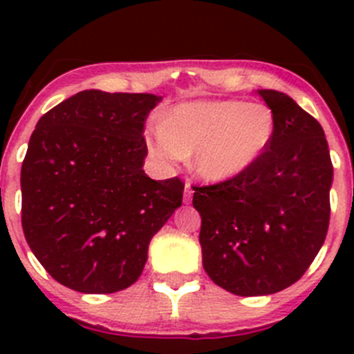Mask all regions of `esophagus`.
Here are the masks:
<instances>
[{"label": "esophagus", "instance_id": "34e87169", "mask_svg": "<svg viewBox=\"0 0 354 354\" xmlns=\"http://www.w3.org/2000/svg\"><path fill=\"white\" fill-rule=\"evenodd\" d=\"M192 196H193V186L189 183H186V186H184V204H192Z\"/></svg>", "mask_w": 354, "mask_h": 354}]
</instances>
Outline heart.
Listing matches in <instances>:
<instances>
[{"label":"heart","mask_w":354,"mask_h":354,"mask_svg":"<svg viewBox=\"0 0 354 354\" xmlns=\"http://www.w3.org/2000/svg\"><path fill=\"white\" fill-rule=\"evenodd\" d=\"M274 115L262 102L195 101L167 111L147 131L150 156L174 168L192 154V170L205 183H227L255 165L270 149Z\"/></svg>","instance_id":"obj_1"}]
</instances>
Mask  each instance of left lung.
<instances>
[{
    "label": "left lung",
    "mask_w": 354,
    "mask_h": 354,
    "mask_svg": "<svg viewBox=\"0 0 354 354\" xmlns=\"http://www.w3.org/2000/svg\"><path fill=\"white\" fill-rule=\"evenodd\" d=\"M257 93L274 115L270 149L243 175L193 195L205 273L237 296L298 282L330 223L333 165L323 127L287 93Z\"/></svg>",
    "instance_id": "obj_1"
}]
</instances>
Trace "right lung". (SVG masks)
Returning <instances> with one entry per match:
<instances>
[{
    "label": "right lung",
    "instance_id": "obj_1",
    "mask_svg": "<svg viewBox=\"0 0 354 354\" xmlns=\"http://www.w3.org/2000/svg\"><path fill=\"white\" fill-rule=\"evenodd\" d=\"M162 97L83 90L40 117L21 168L23 230L62 286H133L150 239L183 204V180L143 171V124Z\"/></svg>",
    "mask_w": 354,
    "mask_h": 354
}]
</instances>
